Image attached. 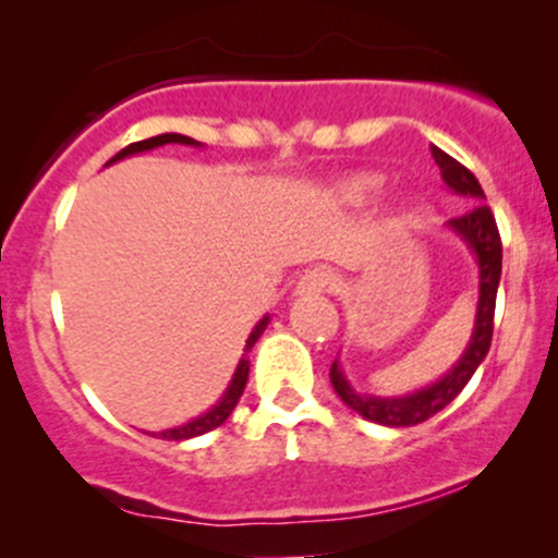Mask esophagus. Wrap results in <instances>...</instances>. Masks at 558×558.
Instances as JSON below:
<instances>
[{
	"label": "esophagus",
	"instance_id": "obj_1",
	"mask_svg": "<svg viewBox=\"0 0 558 558\" xmlns=\"http://www.w3.org/2000/svg\"><path fill=\"white\" fill-rule=\"evenodd\" d=\"M332 288V272L323 270V267H315V270H306L299 278L296 293L299 296H315V293L330 291Z\"/></svg>",
	"mask_w": 558,
	"mask_h": 558
}]
</instances>
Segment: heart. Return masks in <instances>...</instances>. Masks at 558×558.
<instances>
[{
	"label": "heart",
	"mask_w": 558,
	"mask_h": 558,
	"mask_svg": "<svg viewBox=\"0 0 558 558\" xmlns=\"http://www.w3.org/2000/svg\"><path fill=\"white\" fill-rule=\"evenodd\" d=\"M377 189H380V178L369 175V172H362V175L349 178L338 185V196H341L343 204H351V207H362V204L373 202Z\"/></svg>",
	"instance_id": "1"
}]
</instances>
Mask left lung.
I'll return each instance as SVG.
<instances>
[{"instance_id": "left-lung-1", "label": "left lung", "mask_w": 558, "mask_h": 558, "mask_svg": "<svg viewBox=\"0 0 558 558\" xmlns=\"http://www.w3.org/2000/svg\"><path fill=\"white\" fill-rule=\"evenodd\" d=\"M433 159L440 168V178L453 194L470 198L472 207L464 215L453 217L446 222V228L453 235H459L466 243L477 265V312H475V328H472L470 343H466L464 354L453 364L440 380L430 383V386L412 390L403 396H367L354 390L349 380H345L341 364L338 360L330 367V383L336 393L349 409L362 414L364 420L377 422L386 427H409L420 425V422L430 420L440 409L448 407L459 393H462L470 377L488 356L490 338H493V312H496V293L498 280H501V235H498L496 217H493L490 207L485 202L483 185L472 175L464 165L457 159L448 157L444 149L433 146Z\"/></svg>"}]
</instances>
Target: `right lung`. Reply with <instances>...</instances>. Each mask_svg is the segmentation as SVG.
I'll return each mask as SVG.
<instances>
[{
	"instance_id": "obj_1",
	"label": "right lung",
	"mask_w": 558,
	"mask_h": 558,
	"mask_svg": "<svg viewBox=\"0 0 558 558\" xmlns=\"http://www.w3.org/2000/svg\"><path fill=\"white\" fill-rule=\"evenodd\" d=\"M165 144H183V146H202L198 141L183 136V133H162V136H151V138H144V141H136V144L125 146L123 151H118L110 162H120V159L131 157V155H141V151H151L157 149V146H165ZM267 323H270V315H265L259 319L257 325H254V330L248 332L246 338V345H243V356L239 360V367H235L233 373V380L228 383L226 393L220 396V401L215 403L213 409H207L204 414H198V417L183 422V425L178 427H170V430H159V433H151L157 435V438L162 440H189V438H196V435H204L209 430H215V427H220L222 422H226L230 417V412L235 409V403H239L243 388H246V380H248V360H246V351H252V345L259 341V336L265 332Z\"/></svg>"
}]
</instances>
